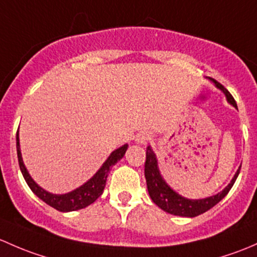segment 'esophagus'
<instances>
[{
	"mask_svg": "<svg viewBox=\"0 0 257 257\" xmlns=\"http://www.w3.org/2000/svg\"><path fill=\"white\" fill-rule=\"evenodd\" d=\"M150 135L147 132H140L139 135L136 136V141L141 145H146L148 141H150Z\"/></svg>",
	"mask_w": 257,
	"mask_h": 257,
	"instance_id": "1",
	"label": "esophagus"
}]
</instances>
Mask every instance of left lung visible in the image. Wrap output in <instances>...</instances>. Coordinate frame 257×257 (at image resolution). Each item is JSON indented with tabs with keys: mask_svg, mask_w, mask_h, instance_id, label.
Wrapping results in <instances>:
<instances>
[{
	"mask_svg": "<svg viewBox=\"0 0 257 257\" xmlns=\"http://www.w3.org/2000/svg\"><path fill=\"white\" fill-rule=\"evenodd\" d=\"M215 83V85L219 89H221L224 91V94L226 95V99L232 106L237 107L236 101L232 97V95L230 94L227 90L221 85L220 83H218L216 80H213ZM241 168V166H240ZM240 168L237 169V172L235 173L234 178L231 179L225 189L221 190L220 193H218L216 195L213 197L205 198V199H187V198L182 197L178 193L174 192L172 188L167 186L163 178L161 177L160 171H158V165L157 160H156V156L153 153V151L151 150V147H147L146 150V162H145V177H146L147 182V189L150 193L151 199L153 200L156 205H158L162 210L167 211L169 214H173V215H179V216H187V218H194V216L200 215V214L205 213L214 207V205L218 204L221 199L229 193V190L231 189V187L234 186L235 181H236L237 176L240 173Z\"/></svg>",
	"mask_w": 257,
	"mask_h": 257,
	"instance_id": "obj_1",
	"label": "left lung"
}]
</instances>
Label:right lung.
I'll list each match as a JSON object with an SVG mask.
<instances>
[{"label": "right lung", "mask_w": 257, "mask_h": 257, "mask_svg": "<svg viewBox=\"0 0 257 257\" xmlns=\"http://www.w3.org/2000/svg\"><path fill=\"white\" fill-rule=\"evenodd\" d=\"M16 141H17L16 144H17L18 165H20L21 172H22L28 187L31 188L32 192H33L39 199H42L44 203H47L50 207H53L59 211L79 210V209H83L88 207L90 204H92V203L102 194V192H104L107 174H109L110 169L112 168V166L115 165L116 162H118V161L123 157L126 150H127V145H123L122 147L113 151V152L109 156V158L105 161L104 165L101 166V168L96 172V174L81 187L76 188L75 190L67 193V194H52V193L47 192L43 188L39 187L38 184L31 178L30 173H28L27 169H26L25 163H23L22 161V156H21L18 131L17 135H16Z\"/></svg>", "instance_id": "right-lung-1"}]
</instances>
